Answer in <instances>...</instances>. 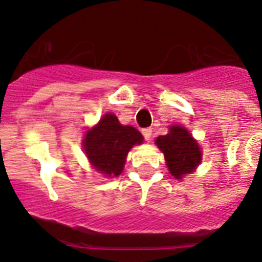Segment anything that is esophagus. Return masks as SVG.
Returning <instances> with one entry per match:
<instances>
[{
  "instance_id": "esophagus-1",
  "label": "esophagus",
  "mask_w": 262,
  "mask_h": 262,
  "mask_svg": "<svg viewBox=\"0 0 262 262\" xmlns=\"http://www.w3.org/2000/svg\"><path fill=\"white\" fill-rule=\"evenodd\" d=\"M142 134H144V137L146 141H150V138H151V136H153V130L150 128H145L142 129Z\"/></svg>"
}]
</instances>
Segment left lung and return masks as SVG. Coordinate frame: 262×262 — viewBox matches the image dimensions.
<instances>
[{"instance_id":"8db88e82","label":"left lung","mask_w":262,"mask_h":262,"mask_svg":"<svg viewBox=\"0 0 262 262\" xmlns=\"http://www.w3.org/2000/svg\"><path fill=\"white\" fill-rule=\"evenodd\" d=\"M156 145L165 156L166 165L175 179L192 172L202 162L198 141L181 125H171L169 133L157 137Z\"/></svg>"}]
</instances>
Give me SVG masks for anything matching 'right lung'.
<instances>
[{
  "label": "right lung",
  "mask_w": 262,
  "mask_h": 262,
  "mask_svg": "<svg viewBox=\"0 0 262 262\" xmlns=\"http://www.w3.org/2000/svg\"><path fill=\"white\" fill-rule=\"evenodd\" d=\"M142 134L133 126L120 124L113 113H106L84 134L83 149L96 171L118 177L124 170L129 150L141 145Z\"/></svg>",
  "instance_id": "1"
}]
</instances>
